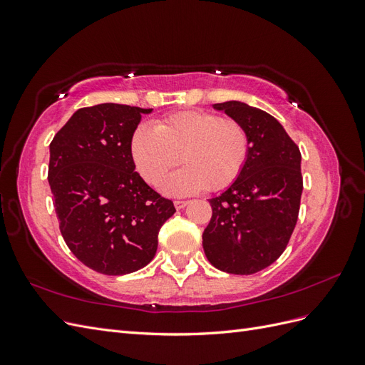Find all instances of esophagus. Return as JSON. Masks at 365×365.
I'll list each match as a JSON object with an SVG mask.
<instances>
[{
    "mask_svg": "<svg viewBox=\"0 0 365 365\" xmlns=\"http://www.w3.org/2000/svg\"><path fill=\"white\" fill-rule=\"evenodd\" d=\"M173 204H175V208H176V210H181V208H184L189 202H187V201H175Z\"/></svg>",
    "mask_w": 365,
    "mask_h": 365,
    "instance_id": "esophagus-1",
    "label": "esophagus"
}]
</instances>
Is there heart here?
<instances>
[{
  "label": "heart",
  "mask_w": 365,
  "mask_h": 365,
  "mask_svg": "<svg viewBox=\"0 0 365 365\" xmlns=\"http://www.w3.org/2000/svg\"><path fill=\"white\" fill-rule=\"evenodd\" d=\"M130 157L138 173L157 185L181 161L182 169L163 182L165 193L192 195L207 187L222 190L244 170L250 137L240 121L207 111H180L152 128L141 125L130 137Z\"/></svg>",
  "instance_id": "obj_1"
}]
</instances>
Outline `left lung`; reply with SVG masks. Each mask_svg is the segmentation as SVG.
<instances>
[{"label":"left lung","instance_id":"left-lung-1","mask_svg":"<svg viewBox=\"0 0 365 365\" xmlns=\"http://www.w3.org/2000/svg\"><path fill=\"white\" fill-rule=\"evenodd\" d=\"M213 106L245 126L250 155L237 180L210 200L202 247L215 268L248 275L277 260L291 239L303 192L302 153L262 109L236 101Z\"/></svg>","mask_w":365,"mask_h":365}]
</instances>
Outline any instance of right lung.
<instances>
[{
  "label": "right lung",
  "mask_w": 365,
  "mask_h": 365,
  "mask_svg": "<svg viewBox=\"0 0 365 365\" xmlns=\"http://www.w3.org/2000/svg\"><path fill=\"white\" fill-rule=\"evenodd\" d=\"M152 109L102 103L81 108L50 143L48 182L65 244L106 275L153 259L163 224L176 210L135 172L130 137Z\"/></svg>",
  "instance_id": "add662e5"
}]
</instances>
